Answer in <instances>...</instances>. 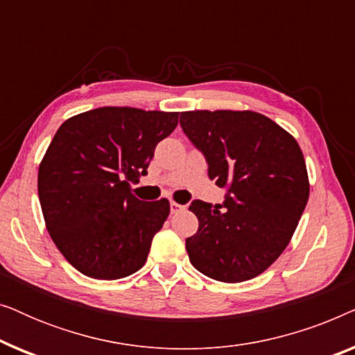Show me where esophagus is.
Masks as SVG:
<instances>
[{
  "mask_svg": "<svg viewBox=\"0 0 355 355\" xmlns=\"http://www.w3.org/2000/svg\"><path fill=\"white\" fill-rule=\"evenodd\" d=\"M169 207H171L173 215H176V213L184 210V205H181V203H178V202H171V203H169Z\"/></svg>",
  "mask_w": 355,
  "mask_h": 355,
  "instance_id": "34e87169",
  "label": "esophagus"
}]
</instances>
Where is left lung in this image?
Here are the masks:
<instances>
[{
    "instance_id": "1",
    "label": "left lung",
    "mask_w": 355,
    "mask_h": 355,
    "mask_svg": "<svg viewBox=\"0 0 355 355\" xmlns=\"http://www.w3.org/2000/svg\"><path fill=\"white\" fill-rule=\"evenodd\" d=\"M181 128L226 187L223 205L193 200L198 230L186 239L200 273L241 283L268 268L289 244L309 200L305 159L293 135L255 111L181 113Z\"/></svg>"
}]
</instances>
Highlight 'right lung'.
<instances>
[{"label": "right lung", "instance_id": "right-lung-1", "mask_svg": "<svg viewBox=\"0 0 355 355\" xmlns=\"http://www.w3.org/2000/svg\"><path fill=\"white\" fill-rule=\"evenodd\" d=\"M179 113L103 106L56 130L40 166L38 198L58 250L82 275L119 279L147 261L169 215L166 198L139 200L130 182L147 174Z\"/></svg>", "mask_w": 355, "mask_h": 355}]
</instances>
